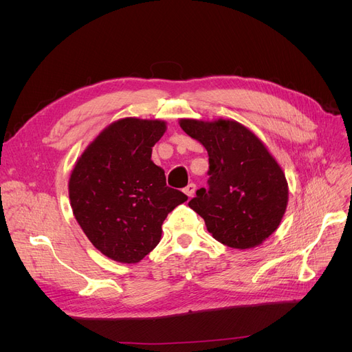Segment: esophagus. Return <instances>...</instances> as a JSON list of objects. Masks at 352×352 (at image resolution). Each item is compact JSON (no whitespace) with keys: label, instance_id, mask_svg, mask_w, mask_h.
Returning <instances> with one entry per match:
<instances>
[{"label":"esophagus","instance_id":"1","mask_svg":"<svg viewBox=\"0 0 352 352\" xmlns=\"http://www.w3.org/2000/svg\"><path fill=\"white\" fill-rule=\"evenodd\" d=\"M195 190H197V186L194 182H191V184H188V186L184 188V192H186L188 197H192L194 195V192H195Z\"/></svg>","mask_w":352,"mask_h":352}]
</instances>
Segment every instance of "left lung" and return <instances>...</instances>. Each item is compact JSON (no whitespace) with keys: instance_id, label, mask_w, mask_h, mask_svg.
Listing matches in <instances>:
<instances>
[{"instance_id":"1","label":"left lung","mask_w":352,"mask_h":352,"mask_svg":"<svg viewBox=\"0 0 352 352\" xmlns=\"http://www.w3.org/2000/svg\"><path fill=\"white\" fill-rule=\"evenodd\" d=\"M179 126L208 153V188L188 202L212 236L231 248L263 244L276 230L288 204V184L267 146L243 124L184 118Z\"/></svg>"}]
</instances>
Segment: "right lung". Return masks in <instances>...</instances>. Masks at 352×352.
<instances>
[{"label":"right lung","mask_w":352,"mask_h":352,"mask_svg":"<svg viewBox=\"0 0 352 352\" xmlns=\"http://www.w3.org/2000/svg\"><path fill=\"white\" fill-rule=\"evenodd\" d=\"M166 125L122 118L100 133L78 158L68 192L77 223L111 260L135 264L160 243L162 223L188 197L166 187L153 146Z\"/></svg>","instance_id":"add662e5"}]
</instances>
